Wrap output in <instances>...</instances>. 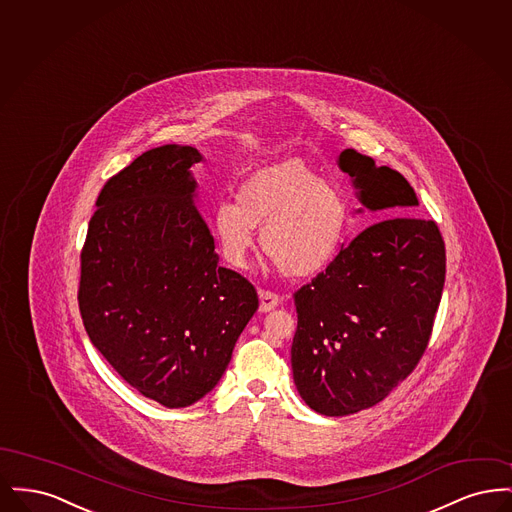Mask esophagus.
Listing matches in <instances>:
<instances>
[{
  "mask_svg": "<svg viewBox=\"0 0 512 512\" xmlns=\"http://www.w3.org/2000/svg\"><path fill=\"white\" fill-rule=\"evenodd\" d=\"M259 299H261V305H259V309L263 311V313H267V311H272L274 307H278L280 305V295L274 292H268V290H259Z\"/></svg>",
  "mask_w": 512,
  "mask_h": 512,
  "instance_id": "34e87169",
  "label": "esophagus"
}]
</instances>
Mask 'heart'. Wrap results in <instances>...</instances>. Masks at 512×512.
<instances>
[{"label":"heart","instance_id":"heart-1","mask_svg":"<svg viewBox=\"0 0 512 512\" xmlns=\"http://www.w3.org/2000/svg\"><path fill=\"white\" fill-rule=\"evenodd\" d=\"M347 199L301 163L284 161L253 172L238 190V201L222 199L213 211V234L222 257L245 268L261 244L286 276L311 278L340 253L347 226Z\"/></svg>","mask_w":512,"mask_h":512}]
</instances>
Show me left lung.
Segmentation results:
<instances>
[{
	"instance_id": "1",
	"label": "left lung",
	"mask_w": 512,
	"mask_h": 512,
	"mask_svg": "<svg viewBox=\"0 0 512 512\" xmlns=\"http://www.w3.org/2000/svg\"><path fill=\"white\" fill-rule=\"evenodd\" d=\"M338 165L366 209L390 219L343 245L334 263L293 295V382L303 401L326 416L380 403L413 372L445 282L438 224L407 217L418 197L405 176L355 149H343Z\"/></svg>"
}]
</instances>
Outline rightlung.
<instances>
[{
    "mask_svg": "<svg viewBox=\"0 0 512 512\" xmlns=\"http://www.w3.org/2000/svg\"><path fill=\"white\" fill-rule=\"evenodd\" d=\"M192 146L155 147L111 176L80 253L78 307L90 341L122 380L163 407L219 384L259 297L219 267L195 205Z\"/></svg>",
    "mask_w": 512,
    "mask_h": 512,
    "instance_id": "add662e5",
    "label": "right lung"
}]
</instances>
